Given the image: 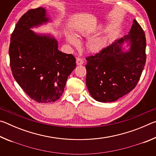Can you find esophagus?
Returning <instances> with one entry per match:
<instances>
[{
    "label": "esophagus",
    "instance_id": "obj_1",
    "mask_svg": "<svg viewBox=\"0 0 156 156\" xmlns=\"http://www.w3.org/2000/svg\"><path fill=\"white\" fill-rule=\"evenodd\" d=\"M84 63V61L83 59H81L80 58H76V64L77 65H81Z\"/></svg>",
    "mask_w": 156,
    "mask_h": 156
}]
</instances>
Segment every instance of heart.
I'll use <instances>...</instances> for the list:
<instances>
[{
  "instance_id": "heart-1",
  "label": "heart",
  "mask_w": 156,
  "mask_h": 156,
  "mask_svg": "<svg viewBox=\"0 0 156 156\" xmlns=\"http://www.w3.org/2000/svg\"><path fill=\"white\" fill-rule=\"evenodd\" d=\"M82 35L84 36H89V34L88 32H83ZM66 39L69 43L74 47H78L80 45V41L75 36L72 34H67L66 35ZM106 40L102 37H98V38H91L88 43V48L89 51L94 53H98L101 51L106 46Z\"/></svg>"
}]
</instances>
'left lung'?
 Here are the masks:
<instances>
[{
    "mask_svg": "<svg viewBox=\"0 0 156 156\" xmlns=\"http://www.w3.org/2000/svg\"><path fill=\"white\" fill-rule=\"evenodd\" d=\"M125 43L128 50L123 47ZM146 38L134 19L129 34L86 58V84L91 97L101 102H114L136 87L146 62Z\"/></svg>",
    "mask_w": 156,
    "mask_h": 156,
    "instance_id": "obj_1",
    "label": "left lung"
}]
</instances>
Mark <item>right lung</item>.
<instances>
[{
    "label": "right lung",
    "mask_w": 156,
    "mask_h": 156,
    "mask_svg": "<svg viewBox=\"0 0 156 156\" xmlns=\"http://www.w3.org/2000/svg\"><path fill=\"white\" fill-rule=\"evenodd\" d=\"M46 13L45 9L38 7L23 14L12 34L9 49L16 81L31 99L41 103L60 98L76 66L72 54L58 49L54 36L31 30L50 21Z\"/></svg>",
    "instance_id": "obj_1"
}]
</instances>
